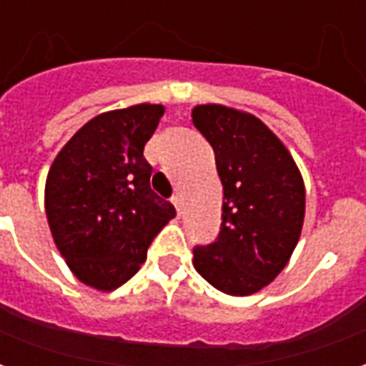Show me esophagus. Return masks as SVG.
<instances>
[{
  "mask_svg": "<svg viewBox=\"0 0 366 366\" xmlns=\"http://www.w3.org/2000/svg\"><path fill=\"white\" fill-rule=\"evenodd\" d=\"M172 204H174L176 212L180 214V212H182V196H180V194H174V196H172Z\"/></svg>",
  "mask_w": 366,
  "mask_h": 366,
  "instance_id": "1",
  "label": "esophagus"
}]
</instances>
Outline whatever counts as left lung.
<instances>
[{
    "mask_svg": "<svg viewBox=\"0 0 366 366\" xmlns=\"http://www.w3.org/2000/svg\"><path fill=\"white\" fill-rule=\"evenodd\" d=\"M192 123L214 147L223 186L219 237L194 249V267L217 290L251 296L282 272L298 245L304 178L286 144L253 113L202 104Z\"/></svg>",
    "mask_w": 366,
    "mask_h": 366,
    "instance_id": "obj_1",
    "label": "left lung"
}]
</instances>
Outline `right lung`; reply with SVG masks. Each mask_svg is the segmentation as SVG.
I'll return each mask as SVG.
<instances>
[{"label":"right lung","mask_w":366,"mask_h":366,"mask_svg":"<svg viewBox=\"0 0 366 366\" xmlns=\"http://www.w3.org/2000/svg\"><path fill=\"white\" fill-rule=\"evenodd\" d=\"M164 105L137 104L96 115L51 164L44 212L54 245L72 274L112 292L141 269L147 249L176 215L151 190L143 149Z\"/></svg>","instance_id":"right-lung-1"}]
</instances>
